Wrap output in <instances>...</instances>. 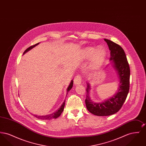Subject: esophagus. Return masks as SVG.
Listing matches in <instances>:
<instances>
[{
    "label": "esophagus",
    "instance_id": "obj_1",
    "mask_svg": "<svg viewBox=\"0 0 146 146\" xmlns=\"http://www.w3.org/2000/svg\"><path fill=\"white\" fill-rule=\"evenodd\" d=\"M82 82V77L80 76V74H78L74 77V83L75 85L80 84Z\"/></svg>",
    "mask_w": 146,
    "mask_h": 146
}]
</instances>
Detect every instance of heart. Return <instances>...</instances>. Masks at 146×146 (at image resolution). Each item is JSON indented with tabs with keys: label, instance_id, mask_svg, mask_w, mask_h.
Segmentation results:
<instances>
[{
	"label": "heart",
	"instance_id": "heart-1",
	"mask_svg": "<svg viewBox=\"0 0 146 146\" xmlns=\"http://www.w3.org/2000/svg\"><path fill=\"white\" fill-rule=\"evenodd\" d=\"M84 56L87 59L90 58L93 56L92 66L94 68H97L104 62L106 56V51L102 48H100L97 50L94 48H88L85 49Z\"/></svg>",
	"mask_w": 146,
	"mask_h": 146
}]
</instances>
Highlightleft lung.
<instances>
[{
	"label": "left lung",
	"instance_id": "obj_1",
	"mask_svg": "<svg viewBox=\"0 0 146 146\" xmlns=\"http://www.w3.org/2000/svg\"><path fill=\"white\" fill-rule=\"evenodd\" d=\"M111 51L110 60L114 63L120 79V86L117 94L111 98L101 103H95L89 97L90 85L88 83L86 89L85 104L91 113L97 116H108L118 112L124 104L130 88V70L125 52L117 44L104 39Z\"/></svg>",
	"mask_w": 146,
	"mask_h": 146
}]
</instances>
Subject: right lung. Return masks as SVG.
Masks as SVG:
<instances>
[{
    "label": "right lung",
    "instance_id": "1",
    "mask_svg": "<svg viewBox=\"0 0 146 146\" xmlns=\"http://www.w3.org/2000/svg\"><path fill=\"white\" fill-rule=\"evenodd\" d=\"M39 44V42L35 44L34 45H32V46H29L28 48L26 49L25 52H23V54H25V52H27L28 51H29V50H31V49H32L33 48H34L35 46L36 45H38ZM73 80H72L71 83L70 84L68 89H67V92H68V91H70V90L72 89V86H73ZM64 105H65V101H64V102L63 103V104H62V106H61V107L55 112H54V113H52L51 114H49V115H42V116H38V115H35V117L36 118H38V119H41V120H50V119H54V118H57V117H58L62 113L63 110H64ZM33 115V114H32Z\"/></svg>",
    "mask_w": 146,
    "mask_h": 146
}]
</instances>
